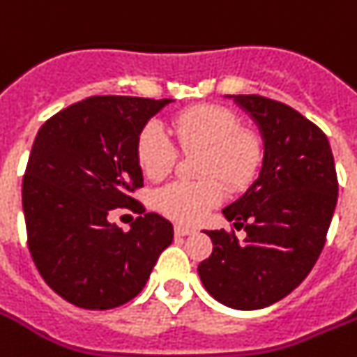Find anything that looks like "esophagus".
Segmentation results:
<instances>
[{"label":"esophagus","mask_w":357,"mask_h":357,"mask_svg":"<svg viewBox=\"0 0 357 357\" xmlns=\"http://www.w3.org/2000/svg\"><path fill=\"white\" fill-rule=\"evenodd\" d=\"M191 234H193V228H188V226H181V225L175 226L176 237H185V235H191Z\"/></svg>","instance_id":"obj_1"}]
</instances>
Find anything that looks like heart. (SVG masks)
<instances>
[{
  "instance_id": "1",
  "label": "heart",
  "mask_w": 357,
  "mask_h": 357,
  "mask_svg": "<svg viewBox=\"0 0 357 357\" xmlns=\"http://www.w3.org/2000/svg\"><path fill=\"white\" fill-rule=\"evenodd\" d=\"M175 131L184 151H202L200 181H173L153 195V204L169 219L195 225L225 199V185L246 190L263 164V142L255 132L243 129V120L222 105H197L175 120ZM176 146L160 122L151 120L137 138L138 166L151 181H160L175 167ZM211 176L208 177L207 175ZM219 176V181L216 176Z\"/></svg>"
}]
</instances>
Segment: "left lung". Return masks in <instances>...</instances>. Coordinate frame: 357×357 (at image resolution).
<instances>
[{
  "label": "left lung",
  "instance_id": "left-lung-1",
  "mask_svg": "<svg viewBox=\"0 0 357 357\" xmlns=\"http://www.w3.org/2000/svg\"><path fill=\"white\" fill-rule=\"evenodd\" d=\"M228 98L259 128L263 166L222 210L244 228V243L225 229H206L213 252L199 275L222 305L259 310L287 297L316 264L337 202V175L326 135L296 109L257 94Z\"/></svg>",
  "mask_w": 357,
  "mask_h": 357
}]
</instances>
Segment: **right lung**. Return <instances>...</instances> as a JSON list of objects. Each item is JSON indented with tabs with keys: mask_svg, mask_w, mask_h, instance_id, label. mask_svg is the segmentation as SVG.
<instances>
[{
	"mask_svg": "<svg viewBox=\"0 0 357 357\" xmlns=\"http://www.w3.org/2000/svg\"><path fill=\"white\" fill-rule=\"evenodd\" d=\"M172 102L91 96L51 116L34 138L22 188L29 250L47 284L79 308L131 301L173 243L172 222L129 197L144 185L138 135ZM114 207L141 213L129 232L108 222Z\"/></svg>",
	"mask_w": 357,
	"mask_h": 357,
	"instance_id": "right-lung-1",
	"label": "right lung"
}]
</instances>
